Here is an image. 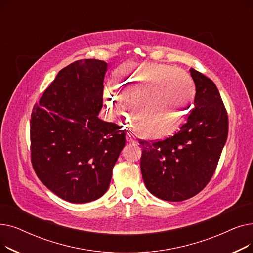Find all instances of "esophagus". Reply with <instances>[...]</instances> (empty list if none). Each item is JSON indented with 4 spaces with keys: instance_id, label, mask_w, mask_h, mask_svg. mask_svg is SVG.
I'll return each instance as SVG.
<instances>
[{
    "instance_id": "esophagus-1",
    "label": "esophagus",
    "mask_w": 253,
    "mask_h": 253,
    "mask_svg": "<svg viewBox=\"0 0 253 253\" xmlns=\"http://www.w3.org/2000/svg\"><path fill=\"white\" fill-rule=\"evenodd\" d=\"M126 140L128 141V142H135V137L132 135V134H130V133H128L127 135H126Z\"/></svg>"
}]
</instances>
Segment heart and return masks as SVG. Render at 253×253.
Instances as JSON below:
<instances>
[{"instance_id": "obj_1", "label": "heart", "mask_w": 253, "mask_h": 253, "mask_svg": "<svg viewBox=\"0 0 253 253\" xmlns=\"http://www.w3.org/2000/svg\"><path fill=\"white\" fill-rule=\"evenodd\" d=\"M117 88L132 106L142 135L151 139L173 133L189 115L196 94L192 78L180 69L158 63L125 65L116 73V87L109 85L103 91L112 117L126 116Z\"/></svg>"}]
</instances>
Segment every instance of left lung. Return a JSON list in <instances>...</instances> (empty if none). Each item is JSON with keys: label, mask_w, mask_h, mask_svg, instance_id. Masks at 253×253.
Returning a JSON list of instances; mask_svg holds the SVG:
<instances>
[{"label": "left lung", "mask_w": 253, "mask_h": 253, "mask_svg": "<svg viewBox=\"0 0 253 253\" xmlns=\"http://www.w3.org/2000/svg\"><path fill=\"white\" fill-rule=\"evenodd\" d=\"M190 72L196 96L187 121L174 135L165 139H139L145 187L165 201L187 200L206 187L228 137V114L217 87L200 72Z\"/></svg>", "instance_id": "obj_1"}]
</instances>
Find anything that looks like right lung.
<instances>
[{
	"mask_svg": "<svg viewBox=\"0 0 253 253\" xmlns=\"http://www.w3.org/2000/svg\"><path fill=\"white\" fill-rule=\"evenodd\" d=\"M108 64L84 59L65 66L36 103L31 157L37 176L59 198L87 203L109 189L125 133L97 116Z\"/></svg>",
	"mask_w": 253,
	"mask_h": 253,
	"instance_id": "obj_1",
	"label": "right lung"
}]
</instances>
